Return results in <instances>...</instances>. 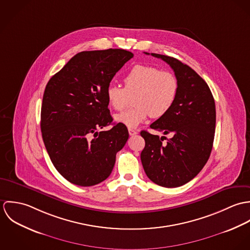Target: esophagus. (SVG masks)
Masks as SVG:
<instances>
[{
    "label": "esophagus",
    "mask_w": 250,
    "mask_h": 250,
    "mask_svg": "<svg viewBox=\"0 0 250 250\" xmlns=\"http://www.w3.org/2000/svg\"><path fill=\"white\" fill-rule=\"evenodd\" d=\"M128 131H129V135H130V136H135V135H137V134H138V132H137L136 130L131 129V128H129V129H128Z\"/></svg>",
    "instance_id": "esophagus-1"
}]
</instances>
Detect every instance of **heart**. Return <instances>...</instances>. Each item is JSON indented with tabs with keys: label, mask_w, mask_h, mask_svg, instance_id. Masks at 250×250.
I'll use <instances>...</instances> for the list:
<instances>
[{
	"label": "heart",
	"mask_w": 250,
	"mask_h": 250,
	"mask_svg": "<svg viewBox=\"0 0 250 250\" xmlns=\"http://www.w3.org/2000/svg\"><path fill=\"white\" fill-rule=\"evenodd\" d=\"M124 87L111 83L106 89L107 103L121 110L132 96L135 107L114 115V120L128 128H137L149 116H164L174 105L178 94L176 76L156 66L137 64L124 77Z\"/></svg>",
	"instance_id": "b5f03b06"
}]
</instances>
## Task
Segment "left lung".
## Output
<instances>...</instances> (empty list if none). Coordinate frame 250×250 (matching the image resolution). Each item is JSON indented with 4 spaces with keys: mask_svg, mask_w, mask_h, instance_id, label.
I'll use <instances>...</instances> for the list:
<instances>
[{
    "mask_svg": "<svg viewBox=\"0 0 250 250\" xmlns=\"http://www.w3.org/2000/svg\"><path fill=\"white\" fill-rule=\"evenodd\" d=\"M149 55V53H145ZM173 69L178 94L172 107L150 128L167 139L142 131L145 141L141 160L147 177L165 188L183 186L204 167L212 152L215 129V105L207 83L177 59L152 53ZM164 139H167V143Z\"/></svg>",
    "mask_w": 250,
    "mask_h": 250,
    "instance_id": "8db88e82",
    "label": "left lung"
}]
</instances>
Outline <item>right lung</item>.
Here are the masks:
<instances>
[{"mask_svg": "<svg viewBox=\"0 0 250 250\" xmlns=\"http://www.w3.org/2000/svg\"><path fill=\"white\" fill-rule=\"evenodd\" d=\"M133 57L123 49L81 52L46 85L42 139L54 167L72 184L90 187L106 180L128 141L127 127L120 123L98 130L112 123L106 89Z\"/></svg>", "mask_w": 250, "mask_h": 250, "instance_id": "obj_1", "label": "right lung"}]
</instances>
